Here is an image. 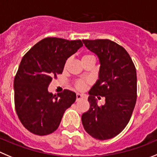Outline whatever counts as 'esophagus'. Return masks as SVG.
Segmentation results:
<instances>
[{
    "label": "esophagus",
    "mask_w": 157,
    "mask_h": 157,
    "mask_svg": "<svg viewBox=\"0 0 157 157\" xmlns=\"http://www.w3.org/2000/svg\"><path fill=\"white\" fill-rule=\"evenodd\" d=\"M84 98L85 96L83 95H82V94H79V93L76 94V101H78V100L82 99V98Z\"/></svg>",
    "instance_id": "34e87169"
}]
</instances>
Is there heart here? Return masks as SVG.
Returning <instances> with one entry per match:
<instances>
[{"instance_id":"obj_1","label":"heart","mask_w":157,"mask_h":157,"mask_svg":"<svg viewBox=\"0 0 157 157\" xmlns=\"http://www.w3.org/2000/svg\"><path fill=\"white\" fill-rule=\"evenodd\" d=\"M90 57H92V56H91V55H84L82 58V60H83V59H89V58ZM75 87L76 89H78V90H83V89H85V87H86V84H85L84 82L82 81H78L77 82L75 83Z\"/></svg>"}]
</instances>
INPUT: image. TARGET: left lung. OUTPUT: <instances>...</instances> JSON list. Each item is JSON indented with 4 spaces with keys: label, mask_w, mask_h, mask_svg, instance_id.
I'll return each mask as SVG.
<instances>
[{
    "label": "left lung",
    "mask_w": 157,
    "mask_h": 157,
    "mask_svg": "<svg viewBox=\"0 0 157 157\" xmlns=\"http://www.w3.org/2000/svg\"><path fill=\"white\" fill-rule=\"evenodd\" d=\"M82 42L97 55L100 67L98 80L89 92L90 108L82 116V122L93 138L109 140L124 129L132 116L136 102V71L126 49L114 41ZM96 95L105 97L104 105H98Z\"/></svg>",
    "instance_id": "left-lung-1"
}]
</instances>
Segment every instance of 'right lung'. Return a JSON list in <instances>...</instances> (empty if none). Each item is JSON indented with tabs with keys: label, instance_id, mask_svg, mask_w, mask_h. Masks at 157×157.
<instances>
[{
	"label": "right lung",
	"instance_id": "1",
	"mask_svg": "<svg viewBox=\"0 0 157 157\" xmlns=\"http://www.w3.org/2000/svg\"><path fill=\"white\" fill-rule=\"evenodd\" d=\"M82 46L81 40L46 38L22 58L14 81V105L21 122L32 133L55 132L65 110L75 101L74 92L65 89L56 95L48 87L62 74L67 59Z\"/></svg>",
	"mask_w": 157,
	"mask_h": 157
}]
</instances>
